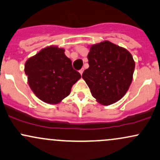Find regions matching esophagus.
<instances>
[{
  "instance_id": "34e87169",
  "label": "esophagus",
  "mask_w": 160,
  "mask_h": 160,
  "mask_svg": "<svg viewBox=\"0 0 160 160\" xmlns=\"http://www.w3.org/2000/svg\"><path fill=\"white\" fill-rule=\"evenodd\" d=\"M83 70H84V68H82L81 69V70H80V71H79V72H80V74H83Z\"/></svg>"
}]
</instances>
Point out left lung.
<instances>
[{"mask_svg": "<svg viewBox=\"0 0 160 160\" xmlns=\"http://www.w3.org/2000/svg\"><path fill=\"white\" fill-rule=\"evenodd\" d=\"M87 58L90 67L83 71L82 77L92 96L105 106L120 100L132 80L135 62L131 53L105 40L92 45Z\"/></svg>", "mask_w": 160, "mask_h": 160, "instance_id": "8db88e82", "label": "left lung"}]
</instances>
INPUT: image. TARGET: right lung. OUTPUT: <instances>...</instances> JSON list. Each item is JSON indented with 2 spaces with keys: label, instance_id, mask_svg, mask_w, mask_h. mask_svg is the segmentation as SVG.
I'll list each match as a JSON object with an SVG mask.
<instances>
[{
  "label": "right lung",
  "instance_id": "obj_1",
  "mask_svg": "<svg viewBox=\"0 0 160 160\" xmlns=\"http://www.w3.org/2000/svg\"><path fill=\"white\" fill-rule=\"evenodd\" d=\"M28 84L42 101L57 104L67 97L81 77L72 67L64 50L50 46L41 50L25 63Z\"/></svg>",
  "mask_w": 160,
  "mask_h": 160
}]
</instances>
